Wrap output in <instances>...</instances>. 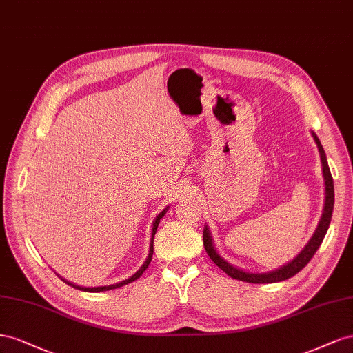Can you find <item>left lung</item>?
<instances>
[{
  "instance_id": "left-lung-1",
  "label": "left lung",
  "mask_w": 353,
  "mask_h": 353,
  "mask_svg": "<svg viewBox=\"0 0 353 353\" xmlns=\"http://www.w3.org/2000/svg\"><path fill=\"white\" fill-rule=\"evenodd\" d=\"M312 136H314L315 142L318 145V149H319L321 163H322V173H324V179H325V205H324V213H322V217L319 220V225H318V228L315 230L314 236L310 238L307 245L303 250H301V253L294 260H291L290 263H287L285 266L279 268L276 270L268 272V274H248V272H244V270L234 268L232 265H229L226 260H223L217 254V251L213 247V243H211V236H210V232H208V228H205L204 229V234H203V241H204V248L207 251V254L230 278L244 281V283H253V284L279 283V281L288 279L291 276H294L296 274H299V272L309 263L310 259L314 257V254L316 253V250L319 248L322 239H324L327 230H328L331 216H333V208H334V185H333V177H331V173H330V167L327 164V157H325V152H324V148H322L319 139L316 137L315 133H312Z\"/></svg>"
}]
</instances>
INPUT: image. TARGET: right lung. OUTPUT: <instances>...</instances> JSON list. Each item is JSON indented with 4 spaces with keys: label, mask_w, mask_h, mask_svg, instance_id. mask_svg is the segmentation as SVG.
<instances>
[{
    "label": "right lung",
    "mask_w": 353,
    "mask_h": 353,
    "mask_svg": "<svg viewBox=\"0 0 353 353\" xmlns=\"http://www.w3.org/2000/svg\"><path fill=\"white\" fill-rule=\"evenodd\" d=\"M165 211H167V208L164 210V211H161V213L158 214V217L155 219V221H154V228H152V239H150V247H149V256H148V259H146V261L143 263V266L140 268L136 274L133 275V276H130L128 279H125V281H121V283H118V284H114V285H106V287H93V288H88V287H79V285H74V284H70V283H68V281H65V283H68L69 285H72V287H75V288H78V290H83V291H90V293H99V291H108V290H115V288H118V287H123V285H125V284H130V283H133V281H136L137 278H140L142 276V274L143 272L146 270V268L149 266V263H150V260H152V254H154V236H155V234H157V228H158V225H159V219L163 217L164 214H165Z\"/></svg>",
    "instance_id": "obj_1"
}]
</instances>
